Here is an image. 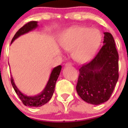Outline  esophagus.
<instances>
[{
  "label": "esophagus",
  "mask_w": 128,
  "mask_h": 128,
  "mask_svg": "<svg viewBox=\"0 0 128 128\" xmlns=\"http://www.w3.org/2000/svg\"><path fill=\"white\" fill-rule=\"evenodd\" d=\"M65 66H72V64L70 63H65Z\"/></svg>",
  "instance_id": "34e87169"
}]
</instances>
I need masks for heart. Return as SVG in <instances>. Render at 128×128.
Instances as JSON below:
<instances>
[{
	"label": "heart",
	"instance_id": "1",
	"mask_svg": "<svg viewBox=\"0 0 128 128\" xmlns=\"http://www.w3.org/2000/svg\"><path fill=\"white\" fill-rule=\"evenodd\" d=\"M101 40L102 35L99 29L77 26L62 32L60 44L64 50H72V57L76 62L83 63L93 57Z\"/></svg>",
	"mask_w": 128,
	"mask_h": 128
}]
</instances>
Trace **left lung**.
Here are the masks:
<instances>
[{"mask_svg": "<svg viewBox=\"0 0 128 128\" xmlns=\"http://www.w3.org/2000/svg\"><path fill=\"white\" fill-rule=\"evenodd\" d=\"M103 46L94 58L80 68L76 90L88 103L98 105L110 99L118 79V54L112 34L104 32Z\"/></svg>", "mask_w": 128, "mask_h": 128, "instance_id": "left-lung-1", "label": "left lung"}]
</instances>
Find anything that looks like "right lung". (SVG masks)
Instances as JSON below:
<instances>
[{
    "mask_svg": "<svg viewBox=\"0 0 128 128\" xmlns=\"http://www.w3.org/2000/svg\"><path fill=\"white\" fill-rule=\"evenodd\" d=\"M38 26V22L36 21H31L25 24L22 28H20L17 32H16L11 40V43H13L16 38L20 36L21 35L28 33L30 30L36 29ZM61 70H62L61 65H59L53 68L45 88L36 96H28L22 94L16 86L12 76L11 77V84L13 86L16 94L18 95L20 99L22 100L25 106H30V107H40L47 103L52 98L54 90H55L56 81L60 76Z\"/></svg>",
    "mask_w": 128,
    "mask_h": 128,
    "instance_id": "obj_1",
    "label": "right lung"
}]
</instances>
